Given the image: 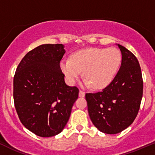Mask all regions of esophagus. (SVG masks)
<instances>
[{"label":"esophagus","mask_w":155,"mask_h":155,"mask_svg":"<svg viewBox=\"0 0 155 155\" xmlns=\"http://www.w3.org/2000/svg\"><path fill=\"white\" fill-rule=\"evenodd\" d=\"M85 96V92L82 90L79 91V97H81V98H84Z\"/></svg>","instance_id":"esophagus-1"}]
</instances>
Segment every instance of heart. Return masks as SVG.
I'll return each mask as SVG.
<instances>
[{
    "label": "heart",
    "mask_w": 155,
    "mask_h": 155,
    "mask_svg": "<svg viewBox=\"0 0 155 155\" xmlns=\"http://www.w3.org/2000/svg\"><path fill=\"white\" fill-rule=\"evenodd\" d=\"M121 63V54L115 48H87L64 59L60 68L67 81L73 84L84 71V84L95 89H102L110 84Z\"/></svg>",
    "instance_id": "b5f03b06"
}]
</instances>
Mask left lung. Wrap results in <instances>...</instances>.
Wrapping results in <instances>:
<instances>
[{"label": "left lung", "instance_id": "8db88e82", "mask_svg": "<svg viewBox=\"0 0 155 155\" xmlns=\"http://www.w3.org/2000/svg\"><path fill=\"white\" fill-rule=\"evenodd\" d=\"M118 46L122 57L116 75L101 92L85 95L91 121L100 131L108 134L120 133L133 123L143 92L138 60L124 46Z\"/></svg>", "mask_w": 155, "mask_h": 155}]
</instances>
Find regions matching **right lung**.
Returning a JSON list of instances; mask_svg holds the SVG:
<instances>
[{"mask_svg":"<svg viewBox=\"0 0 155 155\" xmlns=\"http://www.w3.org/2000/svg\"><path fill=\"white\" fill-rule=\"evenodd\" d=\"M62 44H45L28 52L13 78L15 107L22 125L36 135L50 137L63 130L78 98L77 87H68L60 63Z\"/></svg>","mask_w":155,"mask_h":155,"instance_id":"right-lung-1","label":"right lung"}]
</instances>
